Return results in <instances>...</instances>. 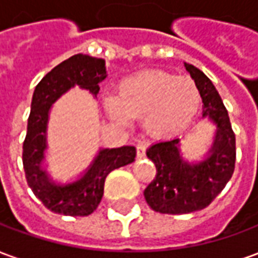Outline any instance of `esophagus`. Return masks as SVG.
I'll return each instance as SVG.
<instances>
[{
  "instance_id": "esophagus-1",
  "label": "esophagus",
  "mask_w": 258,
  "mask_h": 258,
  "mask_svg": "<svg viewBox=\"0 0 258 258\" xmlns=\"http://www.w3.org/2000/svg\"><path fill=\"white\" fill-rule=\"evenodd\" d=\"M145 149H146V145L144 144V142H140V144L137 145V156H138V159L145 157Z\"/></svg>"
}]
</instances>
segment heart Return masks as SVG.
<instances>
[{
	"label": "heart",
	"mask_w": 258,
	"mask_h": 258,
	"mask_svg": "<svg viewBox=\"0 0 258 258\" xmlns=\"http://www.w3.org/2000/svg\"><path fill=\"white\" fill-rule=\"evenodd\" d=\"M202 96L192 79L163 70H141L124 77L116 96L102 99L107 117L117 124L142 120L153 138L166 140L189 127L199 110Z\"/></svg>",
	"instance_id": "heart-1"
}]
</instances>
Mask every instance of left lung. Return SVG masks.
Here are the masks:
<instances>
[{"label": "left lung", "mask_w": 258, "mask_h": 258, "mask_svg": "<svg viewBox=\"0 0 258 258\" xmlns=\"http://www.w3.org/2000/svg\"><path fill=\"white\" fill-rule=\"evenodd\" d=\"M200 91L203 112L216 125L209 151L199 162L182 156L181 140L160 141L148 148L146 156L156 166V177L144 190L152 210L163 214H186L210 205L231 179L235 168V134L216 87L202 70L184 63Z\"/></svg>", "instance_id": "left-lung-1"}]
</instances>
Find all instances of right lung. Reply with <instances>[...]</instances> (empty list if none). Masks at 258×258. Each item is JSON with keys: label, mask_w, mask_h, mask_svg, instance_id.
Segmentation results:
<instances>
[{"label": "right lung", "mask_w": 258, "mask_h": 258, "mask_svg": "<svg viewBox=\"0 0 258 258\" xmlns=\"http://www.w3.org/2000/svg\"><path fill=\"white\" fill-rule=\"evenodd\" d=\"M105 59L77 53L53 68L37 84L23 144V167L27 184L48 210L63 216H88L103 196L107 174L135 160V146L101 148L79 178L60 184L47 171V130L52 105L76 85L98 95L99 83L106 79Z\"/></svg>", "instance_id": "add662e5"}]
</instances>
